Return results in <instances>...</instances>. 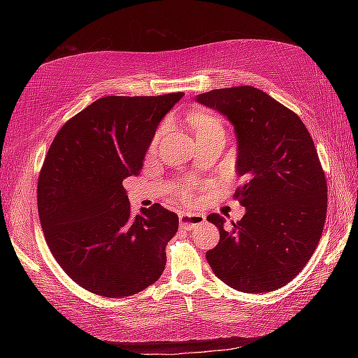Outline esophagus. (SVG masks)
<instances>
[{
	"instance_id": "esophagus-1",
	"label": "esophagus",
	"mask_w": 358,
	"mask_h": 358,
	"mask_svg": "<svg viewBox=\"0 0 358 358\" xmlns=\"http://www.w3.org/2000/svg\"><path fill=\"white\" fill-rule=\"evenodd\" d=\"M178 217H180V227L189 229V230L197 226H202L205 221V216L199 213H180Z\"/></svg>"
}]
</instances>
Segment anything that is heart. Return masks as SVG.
Segmentation results:
<instances>
[{
	"label": "heart",
	"instance_id": "obj_1",
	"mask_svg": "<svg viewBox=\"0 0 358 358\" xmlns=\"http://www.w3.org/2000/svg\"><path fill=\"white\" fill-rule=\"evenodd\" d=\"M187 123H189L196 138L210 136V134H224V126L221 123V120L205 110L189 112V115H187ZM159 138H161V132H157L153 138V142H151V150L156 148ZM192 192H194V186L189 183H186L180 187V197L185 199V201H189L192 197Z\"/></svg>",
	"mask_w": 358,
	"mask_h": 358
}]
</instances>
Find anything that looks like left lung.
Here are the masks:
<instances>
[{"instance_id": "1", "label": "left lung", "mask_w": 358, "mask_h": 358, "mask_svg": "<svg viewBox=\"0 0 358 358\" xmlns=\"http://www.w3.org/2000/svg\"><path fill=\"white\" fill-rule=\"evenodd\" d=\"M237 136V173L245 185L235 199L245 207L240 221L211 213L220 243L207 251L215 275L246 294L286 286L311 259L327 216V181L316 147L296 113L262 90L232 87L199 94Z\"/></svg>"}]
</instances>
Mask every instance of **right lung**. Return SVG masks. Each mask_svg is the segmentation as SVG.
<instances>
[{
    "label": "right lung",
    "instance_id": "add662e5",
    "mask_svg": "<svg viewBox=\"0 0 358 358\" xmlns=\"http://www.w3.org/2000/svg\"><path fill=\"white\" fill-rule=\"evenodd\" d=\"M183 93L106 96L58 131L42 164L38 210L48 250L72 281L108 299L159 280L178 216L131 210L123 180L138 175L155 132Z\"/></svg>",
    "mask_w": 358,
    "mask_h": 358
}]
</instances>
